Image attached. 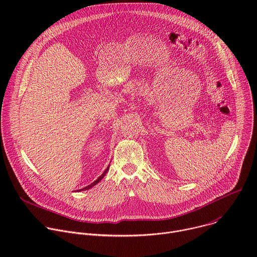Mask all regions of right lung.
I'll return each instance as SVG.
<instances>
[{
	"mask_svg": "<svg viewBox=\"0 0 257 257\" xmlns=\"http://www.w3.org/2000/svg\"><path fill=\"white\" fill-rule=\"evenodd\" d=\"M106 171H108V167H107V168H106V170H105V171H104V172H103V173H102V174H101V175H100V176H99V177H98V178H97V179H96V180H95V181H94V182H93V183H91V184H89V185H88V186H86V187H84V188H82V189H81V190H88V189H90V188H91V187H93V186H94V185H96V184H97V183H98V182H99V181H100V180H101V179H102V178H103V176H104V175H105V173H106ZM79 191H80V190H79Z\"/></svg>",
	"mask_w": 257,
	"mask_h": 257,
	"instance_id": "obj_1",
	"label": "right lung"
}]
</instances>
